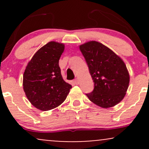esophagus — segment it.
Wrapping results in <instances>:
<instances>
[{"label": "esophagus", "mask_w": 149, "mask_h": 149, "mask_svg": "<svg viewBox=\"0 0 149 149\" xmlns=\"http://www.w3.org/2000/svg\"><path fill=\"white\" fill-rule=\"evenodd\" d=\"M73 83H74L76 85L79 84V82H78V79H75L74 80H73Z\"/></svg>", "instance_id": "34e87169"}]
</instances>
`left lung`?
Here are the masks:
<instances>
[{
    "label": "left lung",
    "instance_id": "left-lung-1",
    "mask_svg": "<svg viewBox=\"0 0 149 149\" xmlns=\"http://www.w3.org/2000/svg\"><path fill=\"white\" fill-rule=\"evenodd\" d=\"M79 47L95 85L93 91L86 95L99 107H114L123 100L129 86L130 75L124 61L99 42L89 41Z\"/></svg>",
    "mask_w": 149,
    "mask_h": 149
}]
</instances>
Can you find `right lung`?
<instances>
[{
    "label": "right lung",
    "instance_id": "1",
    "mask_svg": "<svg viewBox=\"0 0 149 149\" xmlns=\"http://www.w3.org/2000/svg\"><path fill=\"white\" fill-rule=\"evenodd\" d=\"M63 43L51 41L39 49L28 63L23 75V88L32 105L41 111L59 107L66 100L71 85L61 74L59 60Z\"/></svg>",
    "mask_w": 149,
    "mask_h": 149
}]
</instances>
